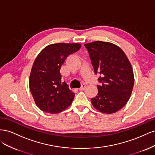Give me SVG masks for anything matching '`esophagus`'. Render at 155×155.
Here are the masks:
<instances>
[{
    "label": "esophagus",
    "instance_id": "esophagus-1",
    "mask_svg": "<svg viewBox=\"0 0 155 155\" xmlns=\"http://www.w3.org/2000/svg\"><path fill=\"white\" fill-rule=\"evenodd\" d=\"M86 88V85H83L80 88H79V91H83V90H84V89H85Z\"/></svg>",
    "mask_w": 155,
    "mask_h": 155
}]
</instances>
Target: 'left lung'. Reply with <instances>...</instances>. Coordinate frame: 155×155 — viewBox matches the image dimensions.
<instances>
[{
  "label": "left lung",
  "mask_w": 155,
  "mask_h": 155,
  "mask_svg": "<svg viewBox=\"0 0 155 155\" xmlns=\"http://www.w3.org/2000/svg\"><path fill=\"white\" fill-rule=\"evenodd\" d=\"M94 73H100L97 95L91 99L93 107L103 113L112 114L125 106L130 97L134 78L132 66L119 46L109 42L87 43Z\"/></svg>",
  "instance_id": "obj_1"
}]
</instances>
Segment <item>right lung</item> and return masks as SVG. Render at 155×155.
Here are the masks:
<instances>
[{"instance_id":"right-lung-1","label":"right lung","mask_w":155,"mask_h":155,"mask_svg":"<svg viewBox=\"0 0 155 155\" xmlns=\"http://www.w3.org/2000/svg\"><path fill=\"white\" fill-rule=\"evenodd\" d=\"M81 48L79 43H56L41 50L33 64L30 90L37 106L43 112L57 114L68 108L75 94L61 83L60 69L65 59Z\"/></svg>"}]
</instances>
